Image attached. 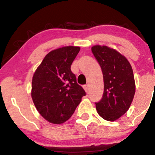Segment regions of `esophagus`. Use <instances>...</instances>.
<instances>
[{
	"mask_svg": "<svg viewBox=\"0 0 155 155\" xmlns=\"http://www.w3.org/2000/svg\"><path fill=\"white\" fill-rule=\"evenodd\" d=\"M84 89L85 92H86L87 93H88V92H89V86L87 84H86V85H84Z\"/></svg>",
	"mask_w": 155,
	"mask_h": 155,
	"instance_id": "esophagus-1",
	"label": "esophagus"
}]
</instances>
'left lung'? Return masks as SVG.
Returning a JSON list of instances; mask_svg holds the SVG:
<instances>
[{"instance_id":"1","label":"left lung","mask_w":155,"mask_h":155,"mask_svg":"<svg viewBox=\"0 0 155 155\" xmlns=\"http://www.w3.org/2000/svg\"><path fill=\"white\" fill-rule=\"evenodd\" d=\"M92 54L100 64L104 81L102 99L95 103L97 113L113 122L127 112L136 92L134 75L127 58L107 46L92 47Z\"/></svg>"}]
</instances>
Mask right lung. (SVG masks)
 <instances>
[{
  "label": "right lung",
  "mask_w": 155,
  "mask_h": 155,
  "mask_svg": "<svg viewBox=\"0 0 155 155\" xmlns=\"http://www.w3.org/2000/svg\"><path fill=\"white\" fill-rule=\"evenodd\" d=\"M79 50V47L67 46L51 51L33 74V104L39 114L50 123L62 124L69 120L86 95L71 70Z\"/></svg>",
  "instance_id": "obj_1"
}]
</instances>
